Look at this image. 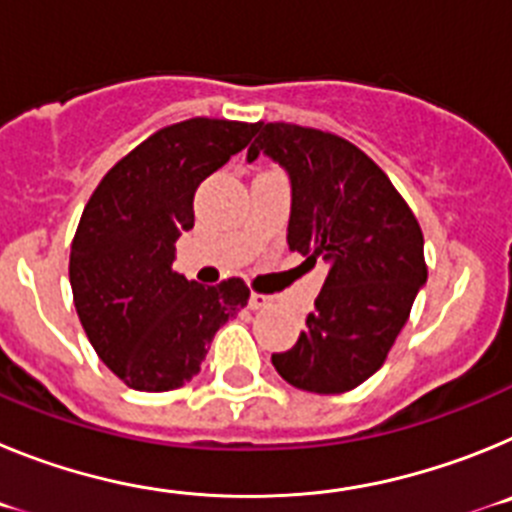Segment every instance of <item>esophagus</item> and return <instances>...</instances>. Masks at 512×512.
Masks as SVG:
<instances>
[{"label": "esophagus", "mask_w": 512, "mask_h": 512, "mask_svg": "<svg viewBox=\"0 0 512 512\" xmlns=\"http://www.w3.org/2000/svg\"><path fill=\"white\" fill-rule=\"evenodd\" d=\"M248 307H251V310H266V307H271V297L251 292V297H248Z\"/></svg>", "instance_id": "esophagus-1"}]
</instances>
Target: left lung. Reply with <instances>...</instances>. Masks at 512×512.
Wrapping results in <instances>:
<instances>
[{
	"label": "left lung",
	"mask_w": 512,
	"mask_h": 512,
	"mask_svg": "<svg viewBox=\"0 0 512 512\" xmlns=\"http://www.w3.org/2000/svg\"><path fill=\"white\" fill-rule=\"evenodd\" d=\"M256 133L248 164L269 156L289 176V248L328 264L300 341L271 364L297 390H354L384 364L428 279L420 225L348 140L287 122H259Z\"/></svg>",
	"instance_id": "left-lung-1"
}]
</instances>
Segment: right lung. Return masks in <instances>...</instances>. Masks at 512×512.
Instances as JSON below:
<instances>
[{
  "label": "right lung",
  "instance_id": "1",
  "mask_svg": "<svg viewBox=\"0 0 512 512\" xmlns=\"http://www.w3.org/2000/svg\"><path fill=\"white\" fill-rule=\"evenodd\" d=\"M259 125L194 117L158 130L107 171L71 243V292L99 359L140 392L200 372L220 325L248 305L241 279L202 287L171 269L194 192Z\"/></svg>",
  "mask_w": 512,
  "mask_h": 512
}]
</instances>
